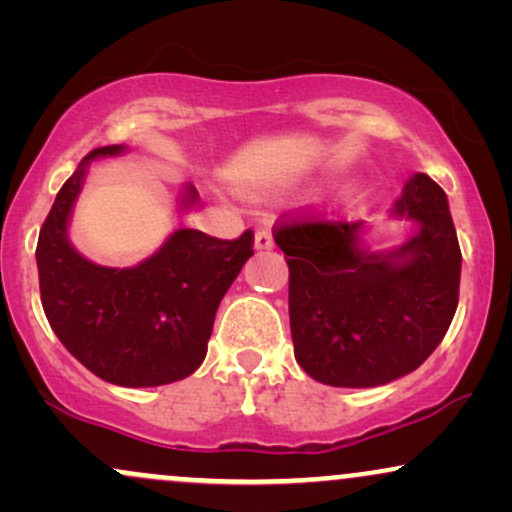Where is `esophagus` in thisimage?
<instances>
[{"mask_svg": "<svg viewBox=\"0 0 512 512\" xmlns=\"http://www.w3.org/2000/svg\"><path fill=\"white\" fill-rule=\"evenodd\" d=\"M274 248V238L269 228H260L255 233V250H272Z\"/></svg>", "mask_w": 512, "mask_h": 512, "instance_id": "34e87169", "label": "esophagus"}]
</instances>
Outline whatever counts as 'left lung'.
Listing matches in <instances>:
<instances>
[{"label":"left lung","instance_id":"8db88e82","mask_svg":"<svg viewBox=\"0 0 512 512\" xmlns=\"http://www.w3.org/2000/svg\"><path fill=\"white\" fill-rule=\"evenodd\" d=\"M392 214L419 231L383 255L361 245V221L305 214L276 223L289 264L293 354L317 383H392L436 351L455 317L462 252L445 192L416 173Z\"/></svg>","mask_w":512,"mask_h":512}]
</instances>
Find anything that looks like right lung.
I'll list each match as a JSON object with an SVG mask.
<instances>
[{
    "instance_id": "add662e5",
    "label": "right lung",
    "mask_w": 512,
    "mask_h": 512,
    "mask_svg": "<svg viewBox=\"0 0 512 512\" xmlns=\"http://www.w3.org/2000/svg\"><path fill=\"white\" fill-rule=\"evenodd\" d=\"M122 151L93 149L57 192L35 248L40 301L69 354L105 383L168 385L202 366L221 298L252 257V231L221 240L180 228L137 267L88 262L69 243V216L88 163ZM197 199L187 185L182 202Z\"/></svg>"
}]
</instances>
